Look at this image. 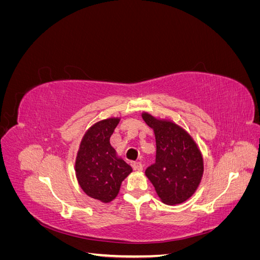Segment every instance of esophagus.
<instances>
[{"instance_id":"esophagus-1","label":"esophagus","mask_w":260,"mask_h":260,"mask_svg":"<svg viewBox=\"0 0 260 260\" xmlns=\"http://www.w3.org/2000/svg\"><path fill=\"white\" fill-rule=\"evenodd\" d=\"M133 168H135L138 171H142L143 170V165L141 164L140 161H136L135 164H133Z\"/></svg>"}]
</instances>
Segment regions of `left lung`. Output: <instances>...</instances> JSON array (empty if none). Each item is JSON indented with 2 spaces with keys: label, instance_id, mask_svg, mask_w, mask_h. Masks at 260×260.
<instances>
[{
  "label": "left lung",
  "instance_id": "left-lung-1",
  "mask_svg": "<svg viewBox=\"0 0 260 260\" xmlns=\"http://www.w3.org/2000/svg\"><path fill=\"white\" fill-rule=\"evenodd\" d=\"M142 118L153 129L156 140L155 164L145 170V175L162 203H184L198 190L203 178L201 149L190 133L176 122L146 112Z\"/></svg>",
  "mask_w": 260,
  "mask_h": 260
}]
</instances>
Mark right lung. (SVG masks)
Returning <instances> with one entry per match:
<instances>
[{
  "label": "right lung",
  "mask_w": 260,
  "mask_h": 260,
  "mask_svg": "<svg viewBox=\"0 0 260 260\" xmlns=\"http://www.w3.org/2000/svg\"><path fill=\"white\" fill-rule=\"evenodd\" d=\"M119 121L120 117H111L91 125L81 140L75 162L83 192L105 204L116 199L122 181L132 172L109 142Z\"/></svg>",
  "instance_id": "add662e5"
}]
</instances>
